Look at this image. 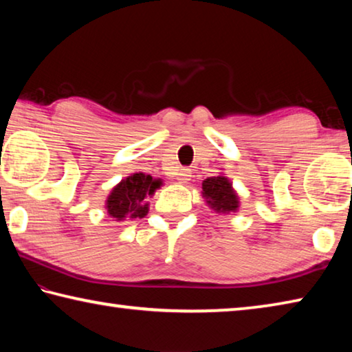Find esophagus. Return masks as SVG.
I'll return each instance as SVG.
<instances>
[{
    "instance_id": "1",
    "label": "esophagus",
    "mask_w": 352,
    "mask_h": 352,
    "mask_svg": "<svg viewBox=\"0 0 352 352\" xmlns=\"http://www.w3.org/2000/svg\"><path fill=\"white\" fill-rule=\"evenodd\" d=\"M177 180L180 183H188L190 180V170L189 169H180L177 172Z\"/></svg>"
}]
</instances>
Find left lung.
Instances as JSON below:
<instances>
[{"instance_id":"obj_1","label":"left lung","mask_w":352,"mask_h":352,"mask_svg":"<svg viewBox=\"0 0 352 352\" xmlns=\"http://www.w3.org/2000/svg\"><path fill=\"white\" fill-rule=\"evenodd\" d=\"M204 189V197L217 212L230 214L237 210V195L234 194L233 188L228 178L225 177H210L201 183Z\"/></svg>"}]
</instances>
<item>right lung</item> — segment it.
Segmentation results:
<instances>
[{"label": "right lung", "mask_w": 352, "mask_h": 352, "mask_svg": "<svg viewBox=\"0 0 352 352\" xmlns=\"http://www.w3.org/2000/svg\"><path fill=\"white\" fill-rule=\"evenodd\" d=\"M162 182L153 180L151 175L133 174L122 180L118 186L111 190L107 200V210L110 216L118 220L124 217H144L147 214V204H144V197L152 195L153 190L160 188Z\"/></svg>", "instance_id": "1"}]
</instances>
